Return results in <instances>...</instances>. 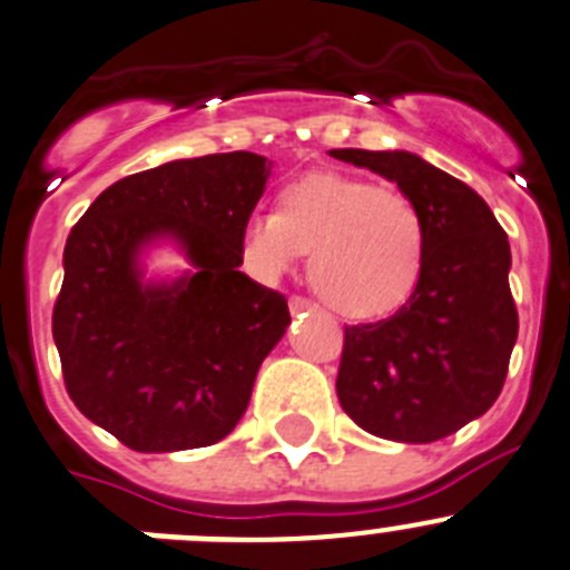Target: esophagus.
<instances>
[{
  "mask_svg": "<svg viewBox=\"0 0 570 570\" xmlns=\"http://www.w3.org/2000/svg\"><path fill=\"white\" fill-rule=\"evenodd\" d=\"M314 303L312 301H306V297H289V312L292 314H301V312H314Z\"/></svg>",
  "mask_w": 570,
  "mask_h": 570,
  "instance_id": "1",
  "label": "esophagus"
}]
</instances>
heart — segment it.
<instances>
[{"instance_id": "b5f03b06", "label": "heart", "mask_w": 570, "mask_h": 570, "mask_svg": "<svg viewBox=\"0 0 570 570\" xmlns=\"http://www.w3.org/2000/svg\"><path fill=\"white\" fill-rule=\"evenodd\" d=\"M242 253L275 281L308 253L314 292L351 320L390 314L412 295L425 256V223L409 195L373 180L312 173L275 197V214L247 219Z\"/></svg>"}]
</instances>
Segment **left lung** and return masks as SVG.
Listing matches in <instances>:
<instances>
[{"mask_svg": "<svg viewBox=\"0 0 570 570\" xmlns=\"http://www.w3.org/2000/svg\"><path fill=\"white\" fill-rule=\"evenodd\" d=\"M397 184L425 223L409 301L345 328L336 395L356 425L395 443H434L482 417L504 386L518 340L510 242L488 203L414 153L331 150Z\"/></svg>", "mask_w": 570, "mask_h": 570, "instance_id": "left-lung-1", "label": "left lung"}]
</instances>
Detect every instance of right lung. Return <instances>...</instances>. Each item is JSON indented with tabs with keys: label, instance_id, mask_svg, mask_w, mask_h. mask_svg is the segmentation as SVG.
<instances>
[{
	"label": "right lung",
	"instance_id": "1",
	"mask_svg": "<svg viewBox=\"0 0 570 570\" xmlns=\"http://www.w3.org/2000/svg\"><path fill=\"white\" fill-rule=\"evenodd\" d=\"M269 169L245 150L161 164L108 186L71 228L52 312L66 392L127 449H203L245 414L292 320L281 292L239 273ZM161 238L193 269L145 282L140 253Z\"/></svg>",
	"mask_w": 570,
	"mask_h": 570
}]
</instances>
